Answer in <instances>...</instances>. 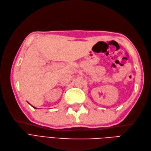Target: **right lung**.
I'll return each mask as SVG.
<instances>
[{"mask_svg":"<svg viewBox=\"0 0 151 151\" xmlns=\"http://www.w3.org/2000/svg\"><path fill=\"white\" fill-rule=\"evenodd\" d=\"M33 108H35V107H33Z\"/></svg>","mask_w":151,"mask_h":151,"instance_id":"obj_1","label":"right lung"}]
</instances>
